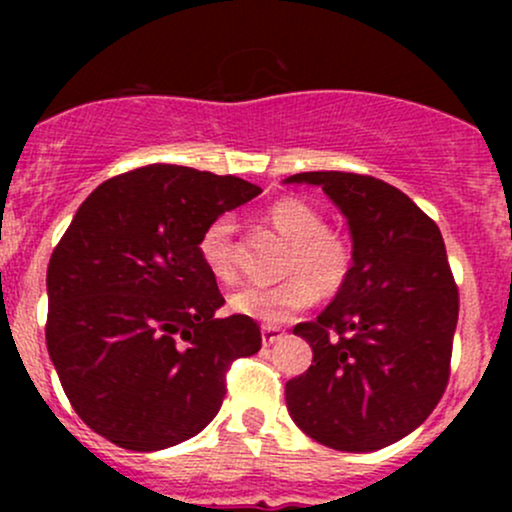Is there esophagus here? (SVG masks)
<instances>
[{"label": "esophagus", "mask_w": 512, "mask_h": 512, "mask_svg": "<svg viewBox=\"0 0 512 512\" xmlns=\"http://www.w3.org/2000/svg\"><path fill=\"white\" fill-rule=\"evenodd\" d=\"M281 337H284V330H281V327H274V325H262V342H264V344H274V342H279Z\"/></svg>", "instance_id": "1"}]
</instances>
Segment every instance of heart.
Returning a JSON list of instances; mask_svg holds the SVG:
<instances>
[{
    "label": "heart",
    "instance_id": "1",
    "mask_svg": "<svg viewBox=\"0 0 512 512\" xmlns=\"http://www.w3.org/2000/svg\"><path fill=\"white\" fill-rule=\"evenodd\" d=\"M267 221L281 238L289 240L284 260L286 279L276 284H243L228 296L233 313L264 325H279L320 296H334L351 272V245L342 233L327 228L325 216L298 197L276 199L267 209ZM236 223L231 216H216L199 236V257L216 279L236 276L233 250Z\"/></svg>",
    "mask_w": 512,
    "mask_h": 512
}]
</instances>
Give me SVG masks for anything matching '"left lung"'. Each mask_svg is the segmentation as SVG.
<instances>
[{
  "mask_svg": "<svg viewBox=\"0 0 512 512\" xmlns=\"http://www.w3.org/2000/svg\"><path fill=\"white\" fill-rule=\"evenodd\" d=\"M284 182L322 187L354 243L334 301L293 327L313 366L286 383V407L327 448L380 450L424 424L448 387L460 298L443 236L404 192L370 175L315 170Z\"/></svg>",
  "mask_w": 512,
  "mask_h": 512,
  "instance_id": "1",
  "label": "left lung"
}]
</instances>
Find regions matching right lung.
Segmentation results:
<instances>
[{
    "label": "right lung",
    "mask_w": 512,
    "mask_h": 512,
    "mask_svg": "<svg viewBox=\"0 0 512 512\" xmlns=\"http://www.w3.org/2000/svg\"><path fill=\"white\" fill-rule=\"evenodd\" d=\"M260 192L154 163L105 180L74 214L48 264L45 342L74 411L110 443L154 452L197 436L231 363L260 351L252 317H214L223 296L197 248Z\"/></svg>",
    "instance_id": "1"
}]
</instances>
